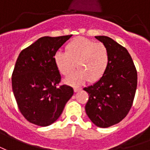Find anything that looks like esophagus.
Masks as SVG:
<instances>
[{
	"label": "esophagus",
	"instance_id": "esophagus-1",
	"mask_svg": "<svg viewBox=\"0 0 150 150\" xmlns=\"http://www.w3.org/2000/svg\"><path fill=\"white\" fill-rule=\"evenodd\" d=\"M74 92H79V91H81V88L75 87V88H74Z\"/></svg>",
	"mask_w": 150,
	"mask_h": 150
}]
</instances>
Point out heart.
<instances>
[{"label":"heart","mask_w":150,"mask_h":150,"mask_svg":"<svg viewBox=\"0 0 150 150\" xmlns=\"http://www.w3.org/2000/svg\"><path fill=\"white\" fill-rule=\"evenodd\" d=\"M54 62L65 76L73 74L76 66L79 68L66 80L68 84L77 86L88 80L92 83L99 81L108 68L110 54L108 47L102 42L78 37L66 45V52L55 53Z\"/></svg>","instance_id":"1"}]
</instances>
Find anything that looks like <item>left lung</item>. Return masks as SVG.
I'll list each match as a JSON object with an SVG mask.
<instances>
[{
	"instance_id": "left-lung-1",
	"label": "left lung",
	"mask_w": 150,
	"mask_h": 150,
	"mask_svg": "<svg viewBox=\"0 0 150 150\" xmlns=\"http://www.w3.org/2000/svg\"><path fill=\"white\" fill-rule=\"evenodd\" d=\"M108 47V68L99 81L84 90L88 93L85 111L99 127H109L122 121L132 107L138 74L132 58L124 47L108 36H96Z\"/></svg>"
}]
</instances>
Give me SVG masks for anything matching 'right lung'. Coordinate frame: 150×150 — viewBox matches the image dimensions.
<instances>
[{"mask_svg": "<svg viewBox=\"0 0 150 150\" xmlns=\"http://www.w3.org/2000/svg\"><path fill=\"white\" fill-rule=\"evenodd\" d=\"M70 35L44 36L19 54L12 75L13 94L20 113L40 127L52 124L74 95L73 88L59 85L61 75L54 55Z\"/></svg>", "mask_w": 150, "mask_h": 150, "instance_id": "right-lung-1", "label": "right lung"}]
</instances>
